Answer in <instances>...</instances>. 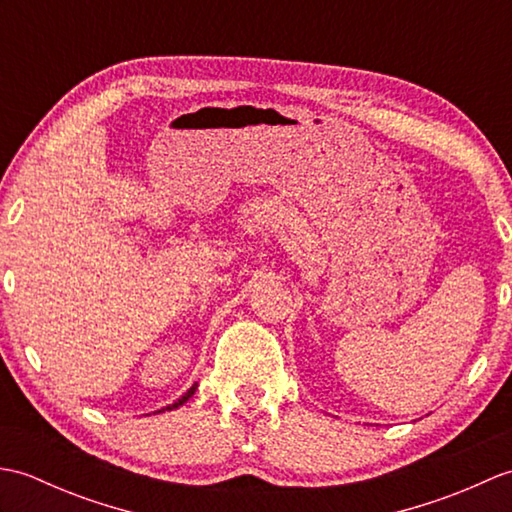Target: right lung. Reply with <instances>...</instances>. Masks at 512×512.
<instances>
[{"label": "right lung", "instance_id": "right-lung-1", "mask_svg": "<svg viewBox=\"0 0 512 512\" xmlns=\"http://www.w3.org/2000/svg\"><path fill=\"white\" fill-rule=\"evenodd\" d=\"M195 389H198V383H193L187 391H184V396H180L176 402H173V405H169V407H165L167 411H171V409H178V407H182L184 405V402H187L193 394H195ZM165 409H160V411H165ZM158 413V411H156Z\"/></svg>", "mask_w": 512, "mask_h": 512}]
</instances>
